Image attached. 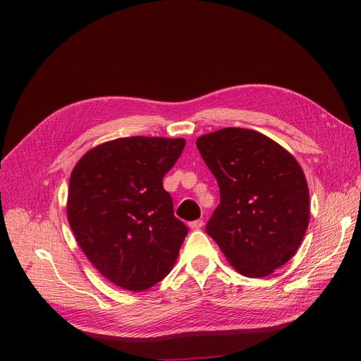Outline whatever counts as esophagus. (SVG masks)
<instances>
[{"label": "esophagus", "instance_id": "obj_1", "mask_svg": "<svg viewBox=\"0 0 361 361\" xmlns=\"http://www.w3.org/2000/svg\"><path fill=\"white\" fill-rule=\"evenodd\" d=\"M188 225H190L192 230H200L202 226H203V221L202 219H196V221H192Z\"/></svg>", "mask_w": 361, "mask_h": 361}]
</instances>
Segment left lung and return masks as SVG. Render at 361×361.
<instances>
[{
  "label": "left lung",
  "mask_w": 361,
  "mask_h": 361,
  "mask_svg": "<svg viewBox=\"0 0 361 361\" xmlns=\"http://www.w3.org/2000/svg\"><path fill=\"white\" fill-rule=\"evenodd\" d=\"M196 145L221 196L206 233L244 276L272 274L295 255L309 225V187L301 166L255 130L222 128Z\"/></svg>",
  "instance_id": "1"
}]
</instances>
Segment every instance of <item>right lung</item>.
I'll return each mask as SVG.
<instances>
[{"label": "right lung", "instance_id": "right-lung-1", "mask_svg": "<svg viewBox=\"0 0 361 361\" xmlns=\"http://www.w3.org/2000/svg\"><path fill=\"white\" fill-rule=\"evenodd\" d=\"M184 139L124 137L89 150L70 177L67 216L80 249L106 279L143 291L173 269L188 233L162 180Z\"/></svg>", "mask_w": 361, "mask_h": 361}]
</instances>
